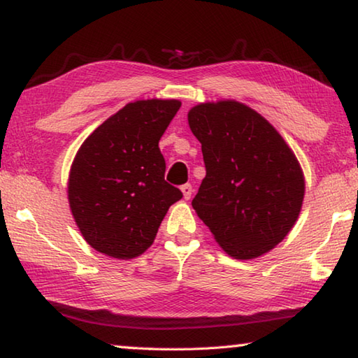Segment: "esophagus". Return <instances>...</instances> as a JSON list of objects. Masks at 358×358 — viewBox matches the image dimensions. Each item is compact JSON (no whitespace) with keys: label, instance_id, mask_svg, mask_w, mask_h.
I'll use <instances>...</instances> for the list:
<instances>
[{"label":"esophagus","instance_id":"34e87169","mask_svg":"<svg viewBox=\"0 0 358 358\" xmlns=\"http://www.w3.org/2000/svg\"><path fill=\"white\" fill-rule=\"evenodd\" d=\"M192 191L194 189H192V186L189 183H186V185L181 186V192H183V197L186 199V201H189V199H191Z\"/></svg>","mask_w":358,"mask_h":358}]
</instances>
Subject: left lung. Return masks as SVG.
<instances>
[{"label": "left lung", "instance_id": "8db88e82", "mask_svg": "<svg viewBox=\"0 0 358 358\" xmlns=\"http://www.w3.org/2000/svg\"><path fill=\"white\" fill-rule=\"evenodd\" d=\"M187 121L207 171L194 210L230 256H262L300 215L305 180L299 161L273 126L240 102L196 106Z\"/></svg>", "mask_w": 358, "mask_h": 358}]
</instances>
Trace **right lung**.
Wrapping results in <instances>:
<instances>
[{
  "instance_id": "obj_1",
  "label": "right lung",
  "mask_w": 358,
  "mask_h": 358,
  "mask_svg": "<svg viewBox=\"0 0 358 358\" xmlns=\"http://www.w3.org/2000/svg\"><path fill=\"white\" fill-rule=\"evenodd\" d=\"M180 101H136L82 143L68 197L78 229L96 251L132 259L153 243L169 207L183 194L164 180L159 141Z\"/></svg>"
}]
</instances>
